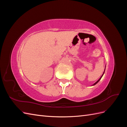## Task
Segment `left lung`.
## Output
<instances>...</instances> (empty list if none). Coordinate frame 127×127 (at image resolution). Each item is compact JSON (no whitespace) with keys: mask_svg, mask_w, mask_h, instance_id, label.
I'll list each match as a JSON object with an SVG mask.
<instances>
[{"mask_svg":"<svg viewBox=\"0 0 127 127\" xmlns=\"http://www.w3.org/2000/svg\"><path fill=\"white\" fill-rule=\"evenodd\" d=\"M104 71H105V70H104V72H103V74H102V76H101V77H100V78H99V79H98V80H97V81L96 82V83H94V84H93V85H95V84H97V83H98V82L99 81V80H100V79H101V78L102 77V76H103V74H104Z\"/></svg>","mask_w":127,"mask_h":127,"instance_id":"left-lung-1","label":"left lung"}]
</instances>
